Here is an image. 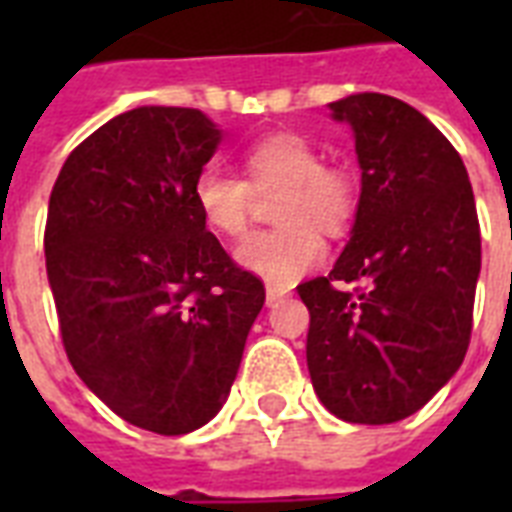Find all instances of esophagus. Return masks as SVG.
Here are the masks:
<instances>
[{
	"label": "esophagus",
	"mask_w": 512,
	"mask_h": 512,
	"mask_svg": "<svg viewBox=\"0 0 512 512\" xmlns=\"http://www.w3.org/2000/svg\"><path fill=\"white\" fill-rule=\"evenodd\" d=\"M284 297H287V289L268 287V292H265V303H268V308H273V305H279Z\"/></svg>",
	"instance_id": "1"
}]
</instances>
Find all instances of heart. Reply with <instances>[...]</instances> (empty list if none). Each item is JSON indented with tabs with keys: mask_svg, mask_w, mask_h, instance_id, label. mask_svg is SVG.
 Returning a JSON list of instances; mask_svg holds the SVG:
<instances>
[{
	"mask_svg": "<svg viewBox=\"0 0 512 512\" xmlns=\"http://www.w3.org/2000/svg\"><path fill=\"white\" fill-rule=\"evenodd\" d=\"M239 175L209 164L193 180V204L201 220L225 239H239L249 228L252 193L281 191L273 209L276 231L241 241L236 263L273 287L313 271L324 260V236H340L358 204L356 175L348 167L324 164L313 140L295 132H276L241 151Z\"/></svg>",
	"mask_w": 512,
	"mask_h": 512,
	"instance_id": "heart-1",
	"label": "heart"
}]
</instances>
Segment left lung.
Segmentation results:
<instances>
[{
	"mask_svg": "<svg viewBox=\"0 0 512 512\" xmlns=\"http://www.w3.org/2000/svg\"><path fill=\"white\" fill-rule=\"evenodd\" d=\"M329 111L353 130L361 196L335 268L297 287L311 311L308 372L335 417L388 425L428 404L468 353L476 199L460 154L404 100L358 92Z\"/></svg>",
	"mask_w": 512,
	"mask_h": 512,
	"instance_id": "obj_1",
	"label": "left lung"
}]
</instances>
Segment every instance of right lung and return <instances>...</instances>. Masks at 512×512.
Returning <instances> with one entry per match:
<instances>
[{
	"label": "right lung",
	"mask_w": 512,
	"mask_h": 512,
	"mask_svg": "<svg viewBox=\"0 0 512 512\" xmlns=\"http://www.w3.org/2000/svg\"><path fill=\"white\" fill-rule=\"evenodd\" d=\"M220 138L199 108H132L71 151L50 193L44 257L68 361L159 436L220 412L265 303L193 204Z\"/></svg>",
	"instance_id": "right-lung-1"
}]
</instances>
